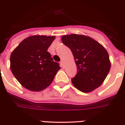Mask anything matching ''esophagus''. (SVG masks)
Listing matches in <instances>:
<instances>
[{"instance_id": "obj_1", "label": "esophagus", "mask_w": 125, "mask_h": 125, "mask_svg": "<svg viewBox=\"0 0 125 125\" xmlns=\"http://www.w3.org/2000/svg\"><path fill=\"white\" fill-rule=\"evenodd\" d=\"M60 65H61V66L62 67H64V63H63V61H61L60 62Z\"/></svg>"}]
</instances>
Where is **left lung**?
Instances as JSON below:
<instances>
[{"mask_svg":"<svg viewBox=\"0 0 125 125\" xmlns=\"http://www.w3.org/2000/svg\"><path fill=\"white\" fill-rule=\"evenodd\" d=\"M62 42L68 47L74 56L77 73L71 82L83 93L99 87L110 70L109 54L103 45L89 36L80 34L65 35Z\"/></svg>","mask_w":125,"mask_h":125,"instance_id":"8db88e82","label":"left lung"}]
</instances>
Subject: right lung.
Wrapping results in <instances>:
<instances>
[{
    "instance_id": "right-lung-1",
    "label": "right lung",
    "mask_w": 125,
    "mask_h": 125,
    "mask_svg": "<svg viewBox=\"0 0 125 125\" xmlns=\"http://www.w3.org/2000/svg\"><path fill=\"white\" fill-rule=\"evenodd\" d=\"M55 36L35 35L19 43L10 56V69L18 82L32 91H42L54 80L60 69L53 62L48 48Z\"/></svg>"
}]
</instances>
